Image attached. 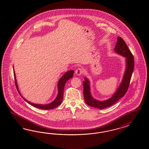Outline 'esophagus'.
I'll return each instance as SVG.
<instances>
[{"mask_svg": "<svg viewBox=\"0 0 149 149\" xmlns=\"http://www.w3.org/2000/svg\"><path fill=\"white\" fill-rule=\"evenodd\" d=\"M82 72H83V70L80 68H77L75 70V74H77V75H80L82 74Z\"/></svg>", "mask_w": 149, "mask_h": 149, "instance_id": "obj_1", "label": "esophagus"}]
</instances>
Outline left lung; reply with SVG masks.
Segmentation results:
<instances>
[{
	"label": "left lung",
	"mask_w": 149,
	"mask_h": 149,
	"mask_svg": "<svg viewBox=\"0 0 149 149\" xmlns=\"http://www.w3.org/2000/svg\"><path fill=\"white\" fill-rule=\"evenodd\" d=\"M114 49L116 53L122 55V56L126 57V69L122 82L116 92L110 98L104 101H99L95 100L92 97L91 94L90 81L85 77V81H83V92L86 104L91 107L99 109H103L109 107L123 97L128 89L131 77L134 67V60L133 56L127 46L125 41L121 37H118L116 45Z\"/></svg>",
	"instance_id": "obj_1"
}]
</instances>
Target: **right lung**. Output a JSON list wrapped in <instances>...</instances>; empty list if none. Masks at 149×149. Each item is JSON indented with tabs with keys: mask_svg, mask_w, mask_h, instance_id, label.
I'll use <instances>...</instances> for the list:
<instances>
[{
	"mask_svg": "<svg viewBox=\"0 0 149 149\" xmlns=\"http://www.w3.org/2000/svg\"><path fill=\"white\" fill-rule=\"evenodd\" d=\"M73 74H74V71L73 70H69L67 72H65L62 77H61V78L60 79V80H59L58 83V93L56 97V98L54 100L52 103H51L50 104H45V105H42V104H34L33 103H31L29 101L27 100L25 98H24L21 95L19 90L18 88V86H17V84L16 82V76H15V73L14 71V78H15V85L16 88L18 91L19 94L22 97L23 99H24L26 102L28 103H29L31 105H32V106L36 107L37 108L40 109H43V110H49V109H52L55 108L59 106L60 104H61L63 98V92L64 90V85L65 84V83L67 82V81L68 80H69L70 79H71L73 77Z\"/></svg>",
	"mask_w": 149,
	"mask_h": 149,
	"instance_id": "right-lung-1",
	"label": "right lung"
}]
</instances>
